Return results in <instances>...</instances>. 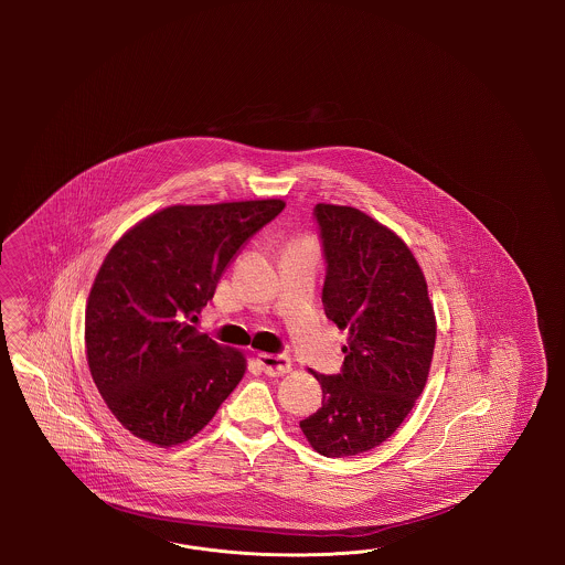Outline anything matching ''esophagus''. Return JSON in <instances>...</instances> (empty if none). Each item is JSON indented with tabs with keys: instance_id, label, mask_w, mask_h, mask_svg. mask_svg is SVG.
<instances>
[{
	"instance_id": "esophagus-1",
	"label": "esophagus",
	"mask_w": 565,
	"mask_h": 565,
	"mask_svg": "<svg viewBox=\"0 0 565 565\" xmlns=\"http://www.w3.org/2000/svg\"><path fill=\"white\" fill-rule=\"evenodd\" d=\"M258 364L267 375L281 376L290 373L291 360L286 354H258Z\"/></svg>"
}]
</instances>
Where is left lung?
Listing matches in <instances>:
<instances>
[{"label": "left lung", "instance_id": "8db88e82", "mask_svg": "<svg viewBox=\"0 0 565 565\" xmlns=\"http://www.w3.org/2000/svg\"><path fill=\"white\" fill-rule=\"evenodd\" d=\"M327 319L350 338L342 371L317 376L323 406L300 428L321 456L352 458L395 433L427 383L435 315L411 248L354 206L317 205Z\"/></svg>", "mask_w": 565, "mask_h": 565}]
</instances>
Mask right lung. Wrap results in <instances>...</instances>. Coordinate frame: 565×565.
I'll list each match as a JSON object with an SVG mask.
<instances>
[{
	"label": "right lung",
	"instance_id": "obj_1",
	"mask_svg": "<svg viewBox=\"0 0 565 565\" xmlns=\"http://www.w3.org/2000/svg\"><path fill=\"white\" fill-rule=\"evenodd\" d=\"M277 199L168 206L124 234L88 294L86 359L107 408L138 439L194 437L246 371L238 350L196 331L199 312Z\"/></svg>",
	"mask_w": 565,
	"mask_h": 565
}]
</instances>
